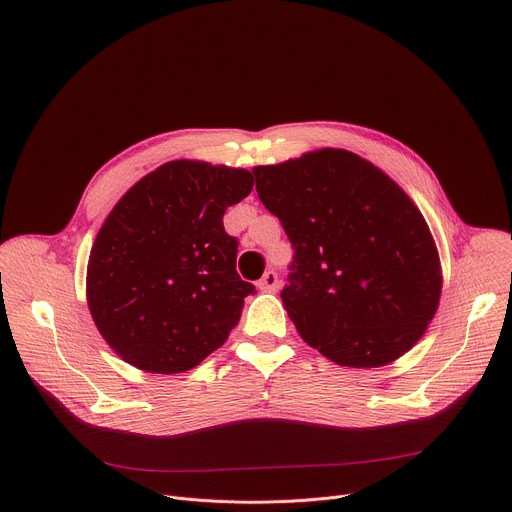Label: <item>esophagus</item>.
<instances>
[{
    "label": "esophagus",
    "instance_id": "34e87169",
    "mask_svg": "<svg viewBox=\"0 0 512 512\" xmlns=\"http://www.w3.org/2000/svg\"><path fill=\"white\" fill-rule=\"evenodd\" d=\"M257 287H259L261 291H267V294H273V291H277V287H279L277 273H275V271H267V273L257 281Z\"/></svg>",
    "mask_w": 512,
    "mask_h": 512
}]
</instances>
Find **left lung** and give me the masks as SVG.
I'll list each match as a JSON object with an SVG mask.
<instances>
[{"instance_id":"1","label":"left lung","mask_w":512,"mask_h":512,"mask_svg":"<svg viewBox=\"0 0 512 512\" xmlns=\"http://www.w3.org/2000/svg\"><path fill=\"white\" fill-rule=\"evenodd\" d=\"M253 174L294 247L281 302L300 336L352 369L385 367L411 350L440 304L442 265L401 186L334 148Z\"/></svg>"}]
</instances>
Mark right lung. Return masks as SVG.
<instances>
[{"label":"right lung","instance_id":"right-lung-1","mask_svg":"<svg viewBox=\"0 0 512 512\" xmlns=\"http://www.w3.org/2000/svg\"><path fill=\"white\" fill-rule=\"evenodd\" d=\"M251 190L249 170L174 160L113 206L91 249L87 302L131 367L184 373L227 342L255 285L237 273L223 216Z\"/></svg>","mask_w":512,"mask_h":512}]
</instances>
